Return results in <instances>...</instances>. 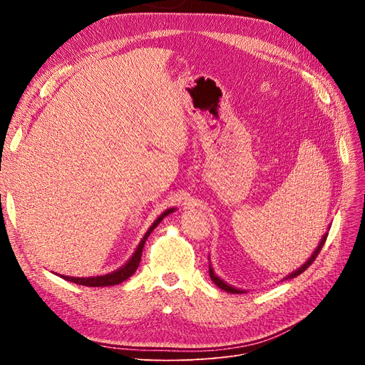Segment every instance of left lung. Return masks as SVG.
Returning a JSON list of instances; mask_svg holds the SVG:
<instances>
[{
    "instance_id": "obj_1",
    "label": "left lung",
    "mask_w": 365,
    "mask_h": 365,
    "mask_svg": "<svg viewBox=\"0 0 365 365\" xmlns=\"http://www.w3.org/2000/svg\"><path fill=\"white\" fill-rule=\"evenodd\" d=\"M327 235L329 234H324L322 235V238H321V241H319V244H318V247L315 248V252L312 253V256L308 259V262H304L299 269H296L294 272H292L289 277H287L285 279H289V278H294V277H297V275H300L302 272H304L306 269H308V267L314 263V260L317 259V256L319 255V252H321V248H322V245L325 244V240H327ZM208 272H210V278H212V281L219 287V289H222V290H225V292H227V293H234V294H241V293H245L244 290H240V289H235V287H232V285H229V284H226L223 279H220L216 274H215V271H213V267H212V264H210V267H208Z\"/></svg>"
}]
</instances>
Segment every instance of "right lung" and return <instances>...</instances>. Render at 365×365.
I'll return each instance as SVG.
<instances>
[{"label":"right lung","instance_id":"add662e5","mask_svg":"<svg viewBox=\"0 0 365 365\" xmlns=\"http://www.w3.org/2000/svg\"><path fill=\"white\" fill-rule=\"evenodd\" d=\"M176 208H168L165 210V212L152 223V226L148 229V232L145 234V237L142 238V241L139 242L136 252L133 253V256L130 257V260L121 266L120 269L113 271L110 274H106V275H101V277H88V278H78V277H66V275H61L63 279L66 281H71V282H75V284H80V285H86V287H109V285H117V284H121L123 281L128 279L134 272H136V269L139 267V263H140V257H142V252H143V245L148 240V237L150 235V232L155 229L160 222L170 213L175 212Z\"/></svg>","mask_w":365,"mask_h":365}]
</instances>
